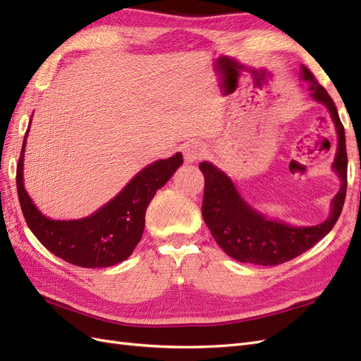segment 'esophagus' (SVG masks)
<instances>
[{"label": "esophagus", "mask_w": 361, "mask_h": 361, "mask_svg": "<svg viewBox=\"0 0 361 361\" xmlns=\"http://www.w3.org/2000/svg\"><path fill=\"white\" fill-rule=\"evenodd\" d=\"M204 155V147L199 141H190L183 146V158L187 162H194Z\"/></svg>", "instance_id": "34e87169"}]
</instances>
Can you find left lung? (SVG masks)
<instances>
[{"label":"left lung","instance_id":"left-lung-1","mask_svg":"<svg viewBox=\"0 0 361 361\" xmlns=\"http://www.w3.org/2000/svg\"><path fill=\"white\" fill-rule=\"evenodd\" d=\"M301 78L309 82L314 101L324 104L331 114L337 130V152L333 169L341 178L342 187L331 202V214L321 224L310 227H293L285 223L268 220L255 211L239 195L231 178L211 162H200L199 169L204 176L202 214L206 226L226 255L245 264L272 267L285 264L302 255L329 233L341 216L346 195L348 157L345 129L337 114L331 96L316 81L314 75L301 68Z\"/></svg>","mask_w":361,"mask_h":361}]
</instances>
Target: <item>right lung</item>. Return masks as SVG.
Listing matches in <instances>:
<instances>
[{
	"label": "right lung",
	"mask_w": 361,
	"mask_h": 361,
	"mask_svg": "<svg viewBox=\"0 0 361 361\" xmlns=\"http://www.w3.org/2000/svg\"><path fill=\"white\" fill-rule=\"evenodd\" d=\"M27 134L16 169V187L30 231L51 253L76 267L106 268L128 259L143 235L150 200L182 166V154L150 164L94 214L81 220L57 221L43 215L24 188Z\"/></svg>",
	"instance_id": "add662e5"
}]
</instances>
